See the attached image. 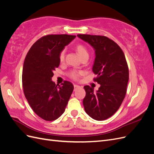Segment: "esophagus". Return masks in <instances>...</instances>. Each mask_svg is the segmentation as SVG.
Masks as SVG:
<instances>
[{"instance_id": "1", "label": "esophagus", "mask_w": 154, "mask_h": 154, "mask_svg": "<svg viewBox=\"0 0 154 154\" xmlns=\"http://www.w3.org/2000/svg\"><path fill=\"white\" fill-rule=\"evenodd\" d=\"M74 91H76L77 88H80V86H79V85H75L74 84Z\"/></svg>"}]
</instances>
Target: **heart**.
<instances>
[{
	"label": "heart",
	"mask_w": 154,
	"mask_h": 154,
	"mask_svg": "<svg viewBox=\"0 0 154 154\" xmlns=\"http://www.w3.org/2000/svg\"><path fill=\"white\" fill-rule=\"evenodd\" d=\"M76 50L78 51V53L79 55L80 56V57H83L84 56H88V52L87 49V48L85 47L84 45H83L82 44H79L76 46ZM65 53H66V51L65 50H62L61 52L60 53L59 55V59L60 61H63L64 57H65ZM82 74L81 71H75V70H73V71H71L69 73V75L72 79H74V80H77L78 78L80 77V76Z\"/></svg>",
	"instance_id": "obj_1"
}]
</instances>
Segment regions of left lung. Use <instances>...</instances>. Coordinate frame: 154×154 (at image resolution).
<instances>
[{"label": "left lung", "instance_id": "8db88e82", "mask_svg": "<svg viewBox=\"0 0 154 154\" xmlns=\"http://www.w3.org/2000/svg\"><path fill=\"white\" fill-rule=\"evenodd\" d=\"M95 50L92 71L97 75L94 81L100 84L98 91L84 86L86 95L83 104L86 113L97 121L114 115L122 105L127 93L128 67L123 51L114 41L100 35H81Z\"/></svg>", "mask_w": 154, "mask_h": 154}]
</instances>
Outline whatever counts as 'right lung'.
<instances>
[{
    "label": "right lung",
    "instance_id": "obj_1",
    "mask_svg": "<svg viewBox=\"0 0 154 154\" xmlns=\"http://www.w3.org/2000/svg\"><path fill=\"white\" fill-rule=\"evenodd\" d=\"M76 37L69 35H48L37 40L27 53L22 70V87L26 98L40 118L54 121L64 112L74 89L72 83L61 85L51 80L58 67L59 55Z\"/></svg>",
    "mask_w": 154,
    "mask_h": 154
}]
</instances>
